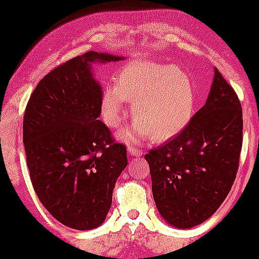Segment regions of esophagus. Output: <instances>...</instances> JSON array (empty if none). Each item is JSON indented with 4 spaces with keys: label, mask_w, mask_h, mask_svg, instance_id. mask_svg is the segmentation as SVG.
I'll return each instance as SVG.
<instances>
[{
    "label": "esophagus",
    "mask_w": 259,
    "mask_h": 259,
    "mask_svg": "<svg viewBox=\"0 0 259 259\" xmlns=\"http://www.w3.org/2000/svg\"><path fill=\"white\" fill-rule=\"evenodd\" d=\"M127 151L132 156H140L143 154V151L140 149L135 148V146H127Z\"/></svg>",
    "instance_id": "esophagus-1"
}]
</instances>
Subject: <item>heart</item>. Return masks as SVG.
<instances>
[{"label":"heart","instance_id":"heart-1","mask_svg":"<svg viewBox=\"0 0 259 259\" xmlns=\"http://www.w3.org/2000/svg\"><path fill=\"white\" fill-rule=\"evenodd\" d=\"M133 103L137 124L119 133L126 143L150 137L155 143L178 134L192 117L195 91L192 79L179 67L153 61H134L120 67L115 85H108L101 96V114L109 126L116 127Z\"/></svg>","mask_w":259,"mask_h":259}]
</instances>
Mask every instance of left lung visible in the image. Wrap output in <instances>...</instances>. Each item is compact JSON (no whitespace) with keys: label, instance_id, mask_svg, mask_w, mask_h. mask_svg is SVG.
<instances>
[{"label":"left lung","instance_id":"left-lung-1","mask_svg":"<svg viewBox=\"0 0 259 259\" xmlns=\"http://www.w3.org/2000/svg\"><path fill=\"white\" fill-rule=\"evenodd\" d=\"M242 139L239 99L214 69L205 105L173 140L145 155L154 200L166 223L192 228L213 215L236 179Z\"/></svg>","mask_w":259,"mask_h":259}]
</instances>
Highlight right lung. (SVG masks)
Instances as JSON below:
<instances>
[{"instance_id": "right-lung-1", "label": "right lung", "mask_w": 259, "mask_h": 259, "mask_svg": "<svg viewBox=\"0 0 259 259\" xmlns=\"http://www.w3.org/2000/svg\"><path fill=\"white\" fill-rule=\"evenodd\" d=\"M124 57L89 51L49 72L23 115V144L32 187L44 207L70 228L103 224L126 148L115 143L101 114V86L93 64Z\"/></svg>"}]
</instances>
